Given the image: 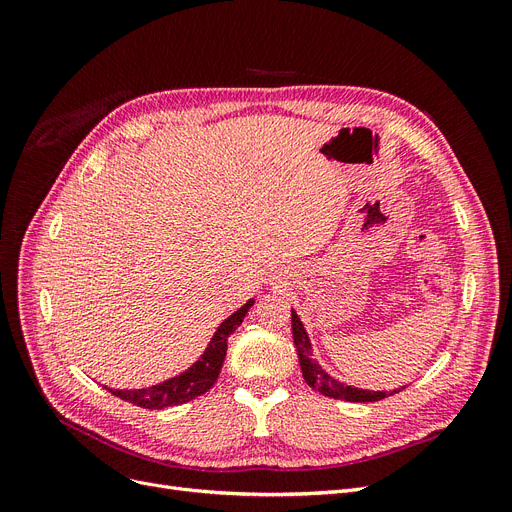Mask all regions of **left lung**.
<instances>
[{"label": "left lung", "instance_id": "left-lung-1", "mask_svg": "<svg viewBox=\"0 0 512 512\" xmlns=\"http://www.w3.org/2000/svg\"><path fill=\"white\" fill-rule=\"evenodd\" d=\"M290 313H292V338H294V346H297V355H299L303 378L313 390L321 392L324 396L338 398V400H348V402H375V400H382V398L392 396V394H396V392L405 388V386H402V388L392 390V392H384V390L375 392V390H363V388L348 386L344 382L334 380L332 375L313 359L311 340H309V334L303 326V321L299 319L297 311L290 309Z\"/></svg>", "mask_w": 512, "mask_h": 512}]
</instances>
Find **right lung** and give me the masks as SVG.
<instances>
[{
  "instance_id": "1",
  "label": "right lung",
  "mask_w": 512,
  "mask_h": 512,
  "mask_svg": "<svg viewBox=\"0 0 512 512\" xmlns=\"http://www.w3.org/2000/svg\"><path fill=\"white\" fill-rule=\"evenodd\" d=\"M255 299H249L245 305H242L238 311H234L228 319H224L222 324L215 330L213 338L209 340L205 353L182 371L180 375H174V378L149 386V388H139V390H110L114 396L132 402V405L143 407V409H166V407H176L184 405V402L193 400L201 394H205L215 380H218L220 369L226 359L228 351V338L230 334L242 324L247 311L253 307Z\"/></svg>"
}]
</instances>
